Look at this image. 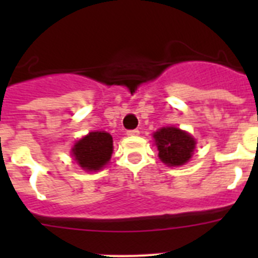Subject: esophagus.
Here are the masks:
<instances>
[{
    "instance_id": "34e87169",
    "label": "esophagus",
    "mask_w": 258,
    "mask_h": 258,
    "mask_svg": "<svg viewBox=\"0 0 258 258\" xmlns=\"http://www.w3.org/2000/svg\"><path fill=\"white\" fill-rule=\"evenodd\" d=\"M126 134L129 137H136V136H138V134H140V131H138V129H132V131H127Z\"/></svg>"
}]
</instances>
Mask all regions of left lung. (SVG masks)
Returning <instances> with one entry per match:
<instances>
[{
    "mask_svg": "<svg viewBox=\"0 0 258 258\" xmlns=\"http://www.w3.org/2000/svg\"><path fill=\"white\" fill-rule=\"evenodd\" d=\"M159 157L169 166L187 163L195 149V140L177 127H163L154 134Z\"/></svg>",
    "mask_w": 258,
    "mask_h": 258,
    "instance_id": "1",
    "label": "left lung"
}]
</instances>
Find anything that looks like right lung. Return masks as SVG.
<instances>
[{"instance_id": "obj_1", "label": "right lung", "mask_w": 258, "mask_h": 258, "mask_svg": "<svg viewBox=\"0 0 258 258\" xmlns=\"http://www.w3.org/2000/svg\"><path fill=\"white\" fill-rule=\"evenodd\" d=\"M112 137L106 132H92L74 146L75 159L86 170H99L111 159Z\"/></svg>"}]
</instances>
